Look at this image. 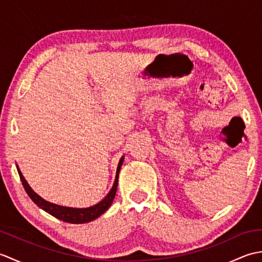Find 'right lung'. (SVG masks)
Returning a JSON list of instances; mask_svg holds the SVG:
<instances>
[{
    "instance_id": "add662e5",
    "label": "right lung",
    "mask_w": 262,
    "mask_h": 262,
    "mask_svg": "<svg viewBox=\"0 0 262 262\" xmlns=\"http://www.w3.org/2000/svg\"><path fill=\"white\" fill-rule=\"evenodd\" d=\"M122 162H124V157L119 160L118 166H117L116 179L114 182V186H113V188H111L109 193L101 200V202L91 206V207H88V208L65 207V206H59V205L47 202V200L42 199L40 196H39V194H37L35 191H33L31 187L28 185V182L26 181L25 177L21 173L19 166H16V169H18V173L20 176V179H21L22 185H24L26 192L28 193V196L31 198L32 202L35 203L39 208L43 209L45 211H47L48 214L53 215L54 217H56V219H58L60 221L66 222V223L83 224V223H88V222H91L93 220L98 219V217L100 215H102L104 211L110 207V205L113 204L115 194L117 191V187H118V177H119V171H120V168L122 165Z\"/></svg>"
}]
</instances>
